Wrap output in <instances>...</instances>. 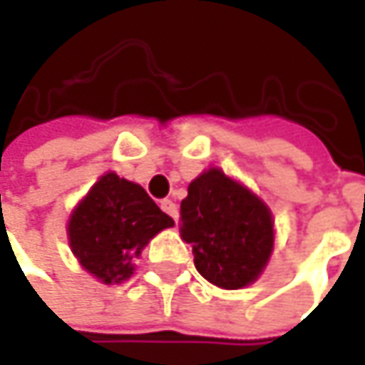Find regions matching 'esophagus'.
<instances>
[{"label":"esophagus","mask_w":365,"mask_h":365,"mask_svg":"<svg viewBox=\"0 0 365 365\" xmlns=\"http://www.w3.org/2000/svg\"><path fill=\"white\" fill-rule=\"evenodd\" d=\"M160 209L164 211V213H168V215L176 221V217H178V207H176L175 201L164 199V201H160Z\"/></svg>","instance_id":"1"}]
</instances>
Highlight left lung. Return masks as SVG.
Instances as JSON below:
<instances>
[{
  "mask_svg": "<svg viewBox=\"0 0 365 365\" xmlns=\"http://www.w3.org/2000/svg\"><path fill=\"white\" fill-rule=\"evenodd\" d=\"M180 237L192 245L203 278L235 290L254 282L272 254V215L256 195L211 168L180 203Z\"/></svg>",
  "mask_w": 365,
  "mask_h": 365,
  "instance_id": "1",
  "label": "left lung"
}]
</instances>
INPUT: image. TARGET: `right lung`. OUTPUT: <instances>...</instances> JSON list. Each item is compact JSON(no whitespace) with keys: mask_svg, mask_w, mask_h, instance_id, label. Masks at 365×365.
<instances>
[{"mask_svg":"<svg viewBox=\"0 0 365 365\" xmlns=\"http://www.w3.org/2000/svg\"><path fill=\"white\" fill-rule=\"evenodd\" d=\"M175 221L140 185L115 173L101 176L68 221V242L81 266L101 282H121L133 274L132 259Z\"/></svg>","mask_w":365,"mask_h":365,"instance_id":"obj_1","label":"right lung"}]
</instances>
